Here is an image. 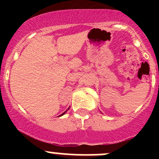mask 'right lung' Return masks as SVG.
<instances>
[{"label":"right lung","instance_id":"right-lung-1","mask_svg":"<svg viewBox=\"0 0 159 159\" xmlns=\"http://www.w3.org/2000/svg\"><path fill=\"white\" fill-rule=\"evenodd\" d=\"M68 109H69V108H68ZM68 111V110H66V111H65V112H64V113H62V114H61V115H60V116H62V115H65V112H66V111Z\"/></svg>","mask_w":159,"mask_h":159}]
</instances>
